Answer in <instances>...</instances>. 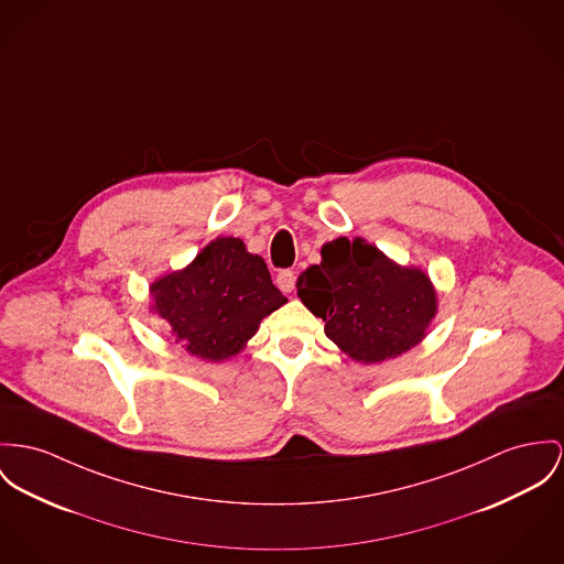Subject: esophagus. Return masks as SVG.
I'll list each match as a JSON object with an SVG mask.
<instances>
[{
	"instance_id": "34e87169",
	"label": "esophagus",
	"mask_w": 564,
	"mask_h": 564,
	"mask_svg": "<svg viewBox=\"0 0 564 564\" xmlns=\"http://www.w3.org/2000/svg\"><path fill=\"white\" fill-rule=\"evenodd\" d=\"M276 285H279L285 294H290V292L296 288V272H294V270H281V272L276 274Z\"/></svg>"
}]
</instances>
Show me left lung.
Instances as JSON below:
<instances>
[{"mask_svg":"<svg viewBox=\"0 0 564 564\" xmlns=\"http://www.w3.org/2000/svg\"><path fill=\"white\" fill-rule=\"evenodd\" d=\"M304 306L324 333L358 362H382L425 339L437 296L421 268L399 265L362 238H337L299 276Z\"/></svg>","mask_w":564,"mask_h":564,"instance_id":"8db88e82","label":"left lung"}]
</instances>
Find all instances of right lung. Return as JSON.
Returning a JSON list of instances; mask_svg holds the SVG:
<instances>
[{
  "mask_svg": "<svg viewBox=\"0 0 564 564\" xmlns=\"http://www.w3.org/2000/svg\"><path fill=\"white\" fill-rule=\"evenodd\" d=\"M156 311L188 354L225 360L258 333L260 322L288 303L274 288L265 261L240 238L213 240L184 270L150 285Z\"/></svg>",
  "mask_w": 564,
  "mask_h": 564,
  "instance_id": "right-lung-1",
  "label": "right lung"
}]
</instances>
